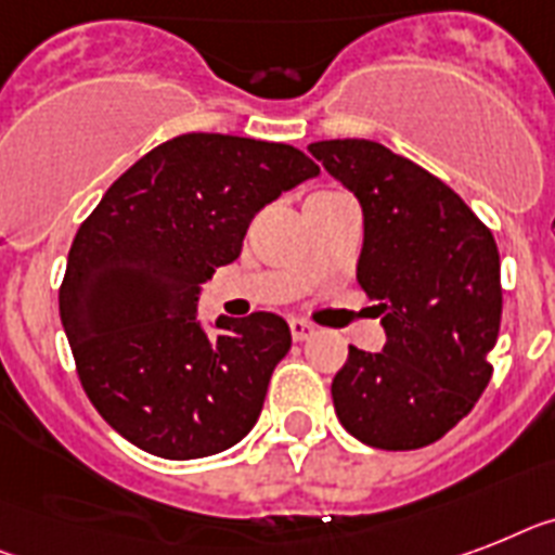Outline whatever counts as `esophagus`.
I'll return each mask as SVG.
<instances>
[{
    "instance_id": "34e87169",
    "label": "esophagus",
    "mask_w": 555,
    "mask_h": 555,
    "mask_svg": "<svg viewBox=\"0 0 555 555\" xmlns=\"http://www.w3.org/2000/svg\"><path fill=\"white\" fill-rule=\"evenodd\" d=\"M288 328H292V337H295L297 343L309 340L311 334H314V326H311L309 320H304V318H292V320H288Z\"/></svg>"
}]
</instances>
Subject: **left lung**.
<instances>
[{
	"label": "left lung",
	"mask_w": 555,
	"mask_h": 555,
	"mask_svg": "<svg viewBox=\"0 0 555 555\" xmlns=\"http://www.w3.org/2000/svg\"><path fill=\"white\" fill-rule=\"evenodd\" d=\"M363 206L357 283L383 309L386 349L349 346L332 379L343 428L383 451L446 437L491 383L502 320L491 229L420 164L365 139L309 144Z\"/></svg>",
	"instance_id": "obj_1"
}]
</instances>
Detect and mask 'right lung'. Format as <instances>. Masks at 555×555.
I'll return each mask as SVG.
<instances>
[{
    "instance_id": "obj_1",
    "label": "right lung",
    "mask_w": 555,
    "mask_h": 555,
    "mask_svg": "<svg viewBox=\"0 0 555 555\" xmlns=\"http://www.w3.org/2000/svg\"><path fill=\"white\" fill-rule=\"evenodd\" d=\"M320 167L274 141L186 132L104 192L76 237L59 314L81 388L109 428L164 460L212 456L258 423L292 349L272 311L195 318L198 286L241 255L251 218Z\"/></svg>"
}]
</instances>
